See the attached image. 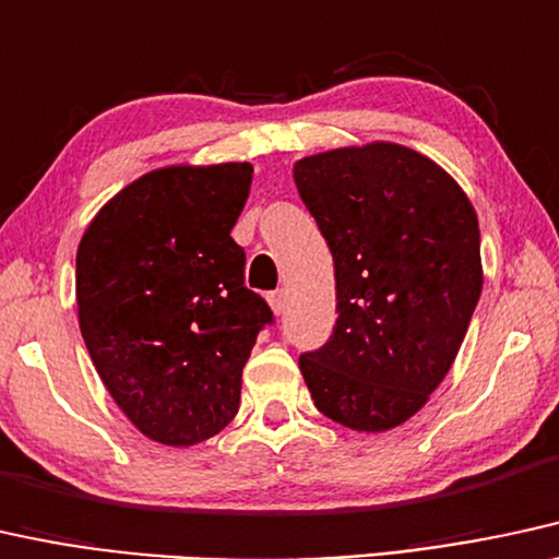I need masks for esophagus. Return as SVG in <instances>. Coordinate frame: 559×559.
<instances>
[{
  "label": "esophagus",
  "mask_w": 559,
  "mask_h": 559,
  "mask_svg": "<svg viewBox=\"0 0 559 559\" xmlns=\"http://www.w3.org/2000/svg\"><path fill=\"white\" fill-rule=\"evenodd\" d=\"M267 301H271V309L275 314L286 312V294L284 292H273L271 296H267Z\"/></svg>",
  "instance_id": "1"
}]
</instances>
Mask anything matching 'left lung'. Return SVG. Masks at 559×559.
Here are the masks:
<instances>
[{"label":"left lung","instance_id":"8db88e82","mask_svg":"<svg viewBox=\"0 0 559 559\" xmlns=\"http://www.w3.org/2000/svg\"><path fill=\"white\" fill-rule=\"evenodd\" d=\"M294 182L330 245L337 299L301 377L330 420L397 428L449 373L483 294L475 206L447 169L392 141L304 157Z\"/></svg>","mask_w":559,"mask_h":559}]
</instances>
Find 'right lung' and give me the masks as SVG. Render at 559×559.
<instances>
[{"instance_id": "obj_1", "label": "right lung", "mask_w": 559, "mask_h": 559, "mask_svg": "<svg viewBox=\"0 0 559 559\" xmlns=\"http://www.w3.org/2000/svg\"><path fill=\"white\" fill-rule=\"evenodd\" d=\"M250 182L247 162L152 169L97 211L76 250L92 364L126 418L165 447H193L235 418L242 369L273 322L231 239Z\"/></svg>"}]
</instances>
